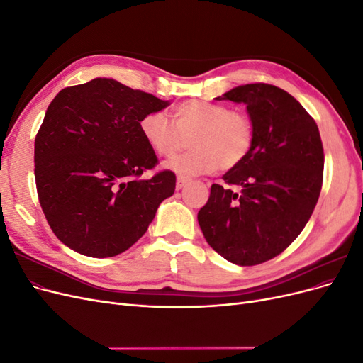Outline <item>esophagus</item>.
<instances>
[{
	"label": "esophagus",
	"instance_id": "1",
	"mask_svg": "<svg viewBox=\"0 0 363 363\" xmlns=\"http://www.w3.org/2000/svg\"><path fill=\"white\" fill-rule=\"evenodd\" d=\"M188 182H189V179H188V177H183V175H179V177H177V183H175V188H177V189H182L183 186H184L186 183H188Z\"/></svg>",
	"mask_w": 363,
	"mask_h": 363
}]
</instances>
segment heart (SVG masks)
I'll list each match as a JSON object with an SVG mask.
<instances>
[{
  "mask_svg": "<svg viewBox=\"0 0 363 363\" xmlns=\"http://www.w3.org/2000/svg\"><path fill=\"white\" fill-rule=\"evenodd\" d=\"M140 136L152 152L171 157L188 139L191 151L171 159L164 167L180 175L211 174L219 167L233 169L242 163L255 140L251 119L227 106L188 100L174 107L172 123L163 112L140 118Z\"/></svg>",
  "mask_w": 363,
  "mask_h": 363,
  "instance_id": "1",
  "label": "heart"
}]
</instances>
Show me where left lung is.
<instances>
[{"mask_svg":"<svg viewBox=\"0 0 363 363\" xmlns=\"http://www.w3.org/2000/svg\"><path fill=\"white\" fill-rule=\"evenodd\" d=\"M215 100L247 106L255 140L247 159L223 175L240 192L212 184L199 224L207 244L225 260L259 265L294 242L320 199V130L291 94L272 84H242Z\"/></svg>","mask_w":363,"mask_h":363,"instance_id":"obj_1","label":"left lung"}]
</instances>
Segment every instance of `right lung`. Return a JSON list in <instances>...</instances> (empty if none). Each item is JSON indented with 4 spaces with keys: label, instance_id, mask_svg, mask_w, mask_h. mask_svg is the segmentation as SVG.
Masks as SVG:
<instances>
[{
    "label": "right lung",
    "instance_id": "1",
    "mask_svg": "<svg viewBox=\"0 0 363 363\" xmlns=\"http://www.w3.org/2000/svg\"><path fill=\"white\" fill-rule=\"evenodd\" d=\"M169 101L113 79L62 89L35 140L39 203L51 230L71 250L113 257L144 236L175 174L139 179L157 157L140 136V118Z\"/></svg>",
    "mask_w": 363,
    "mask_h": 363
}]
</instances>
